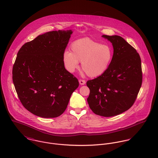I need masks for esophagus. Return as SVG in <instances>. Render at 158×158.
Masks as SVG:
<instances>
[{"instance_id":"34e87169","label":"esophagus","mask_w":158,"mask_h":158,"mask_svg":"<svg viewBox=\"0 0 158 158\" xmlns=\"http://www.w3.org/2000/svg\"><path fill=\"white\" fill-rule=\"evenodd\" d=\"M79 83H80V84L81 85H84L86 83V81H85V80H84L80 79V80H79Z\"/></svg>"}]
</instances>
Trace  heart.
Masks as SVG:
<instances>
[{
  "label": "heart",
  "mask_w": 158,
  "mask_h": 158,
  "mask_svg": "<svg viewBox=\"0 0 158 158\" xmlns=\"http://www.w3.org/2000/svg\"><path fill=\"white\" fill-rule=\"evenodd\" d=\"M70 52L63 54V63L66 69L72 73L78 68L81 62L82 70L90 77L102 75L108 68L113 56L108 45L88 38L73 41L70 47Z\"/></svg>",
  "instance_id": "b5f03b06"
}]
</instances>
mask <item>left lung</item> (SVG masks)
Listing matches in <instances>:
<instances>
[{
    "label": "left lung",
    "instance_id": "left-lung-1",
    "mask_svg": "<svg viewBox=\"0 0 158 158\" xmlns=\"http://www.w3.org/2000/svg\"><path fill=\"white\" fill-rule=\"evenodd\" d=\"M114 48L112 60L100 76L88 80L87 99L97 115L112 117L129 110L135 102L142 83L141 60L135 48L120 36L103 35Z\"/></svg>",
    "mask_w": 158,
    "mask_h": 158
}]
</instances>
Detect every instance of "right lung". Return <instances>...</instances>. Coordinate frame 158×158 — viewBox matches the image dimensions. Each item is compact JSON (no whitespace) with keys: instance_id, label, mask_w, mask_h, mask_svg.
I'll return each instance as SVG.
<instances>
[{"instance_id":"add662e5","label":"right lung","mask_w":158,"mask_h":158,"mask_svg":"<svg viewBox=\"0 0 158 158\" xmlns=\"http://www.w3.org/2000/svg\"><path fill=\"white\" fill-rule=\"evenodd\" d=\"M72 30L48 31L26 43L18 52L13 81L24 108L44 118L66 110L78 79L64 68L63 54Z\"/></svg>"}]
</instances>
